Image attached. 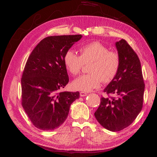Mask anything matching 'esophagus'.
<instances>
[{
	"mask_svg": "<svg viewBox=\"0 0 157 157\" xmlns=\"http://www.w3.org/2000/svg\"><path fill=\"white\" fill-rule=\"evenodd\" d=\"M79 95H80L81 97H84V96H86V95H87V94L86 92L84 91H81L80 93H79Z\"/></svg>",
	"mask_w": 157,
	"mask_h": 157,
	"instance_id": "34e87169",
	"label": "esophagus"
}]
</instances>
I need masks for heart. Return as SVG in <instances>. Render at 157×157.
Here are the masks:
<instances>
[{
  "label": "heart",
  "mask_w": 157,
  "mask_h": 157,
  "mask_svg": "<svg viewBox=\"0 0 157 157\" xmlns=\"http://www.w3.org/2000/svg\"><path fill=\"white\" fill-rule=\"evenodd\" d=\"M79 52L80 56L69 50L63 57L66 68L73 75L80 73L84 64L90 63L89 73L79 76L73 81L75 89L91 91L98 88L102 82L105 84L112 82L118 73L121 63L120 55L116 51H111L100 42L94 41L84 45L80 47Z\"/></svg>",
  "instance_id": "b5f03b06"
}]
</instances>
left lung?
Listing matches in <instances>:
<instances>
[{
  "label": "left lung",
  "mask_w": 157,
  "mask_h": 157,
  "mask_svg": "<svg viewBox=\"0 0 157 157\" xmlns=\"http://www.w3.org/2000/svg\"><path fill=\"white\" fill-rule=\"evenodd\" d=\"M121 63L118 73L104 90L113 97L100 99L94 115L101 125L118 132L130 125L143 107L145 84L139 58L124 39L116 43Z\"/></svg>",
  "instance_id": "left-lung-1"
}]
</instances>
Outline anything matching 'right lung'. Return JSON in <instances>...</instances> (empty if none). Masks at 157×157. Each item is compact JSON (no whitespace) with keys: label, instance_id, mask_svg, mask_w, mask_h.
I'll list each match as a JSON object with an SVG mask.
<instances>
[{"label":"right lung","instance_id":"obj_1","mask_svg":"<svg viewBox=\"0 0 157 157\" xmlns=\"http://www.w3.org/2000/svg\"><path fill=\"white\" fill-rule=\"evenodd\" d=\"M81 34L48 36L34 48L21 78V102L36 128L53 130L67 118L70 107L79 93L61 91L69 78L63 62L66 52Z\"/></svg>","mask_w":157,"mask_h":157}]
</instances>
